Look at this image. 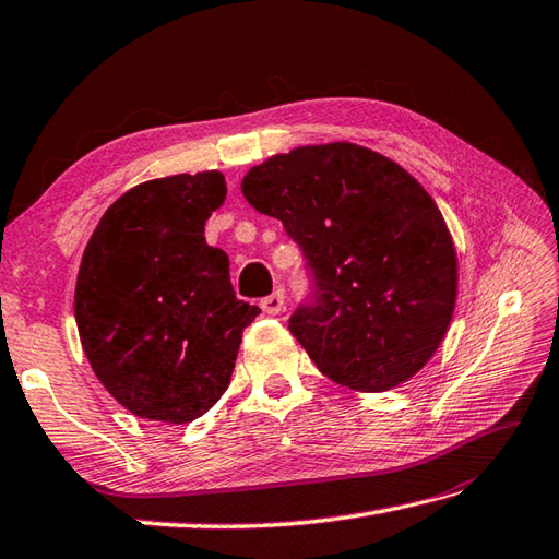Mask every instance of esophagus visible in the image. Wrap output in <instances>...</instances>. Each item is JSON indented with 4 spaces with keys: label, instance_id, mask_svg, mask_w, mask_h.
<instances>
[{
    "label": "esophagus",
    "instance_id": "esophagus-1",
    "mask_svg": "<svg viewBox=\"0 0 559 559\" xmlns=\"http://www.w3.org/2000/svg\"><path fill=\"white\" fill-rule=\"evenodd\" d=\"M260 309H263L267 316L280 313V311L284 309V294H282V292H275V294L265 296V299L260 301Z\"/></svg>",
    "mask_w": 559,
    "mask_h": 559
}]
</instances>
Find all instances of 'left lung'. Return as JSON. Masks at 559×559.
<instances>
[{"mask_svg":"<svg viewBox=\"0 0 559 559\" xmlns=\"http://www.w3.org/2000/svg\"><path fill=\"white\" fill-rule=\"evenodd\" d=\"M241 190L309 260L313 301L289 330L318 371L383 393L435 357L459 296V258L437 202L403 166L349 142L296 146L250 168Z\"/></svg>","mask_w":559,"mask_h":559,"instance_id":"obj_1","label":"left lung"}]
</instances>
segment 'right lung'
Masks as SVG:
<instances>
[{"label": "right lung", "instance_id": "obj_1", "mask_svg": "<svg viewBox=\"0 0 559 559\" xmlns=\"http://www.w3.org/2000/svg\"><path fill=\"white\" fill-rule=\"evenodd\" d=\"M219 170L146 180L91 234L74 289L79 337L104 389L132 415L186 425L229 389L243 328L229 258L204 241L219 210Z\"/></svg>", "mask_w": 559, "mask_h": 559}]
</instances>
